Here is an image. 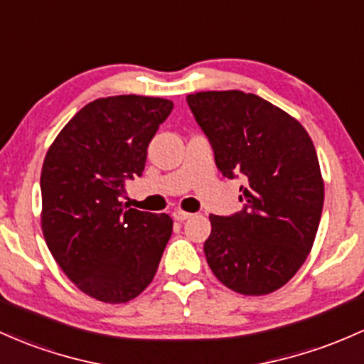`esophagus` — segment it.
Wrapping results in <instances>:
<instances>
[{
	"label": "esophagus",
	"instance_id": "esophagus-1",
	"mask_svg": "<svg viewBox=\"0 0 364 364\" xmlns=\"http://www.w3.org/2000/svg\"><path fill=\"white\" fill-rule=\"evenodd\" d=\"M173 218L176 219V221L183 223V221H186V219H190L191 214L190 213H185V210H174Z\"/></svg>",
	"mask_w": 364,
	"mask_h": 364
}]
</instances>
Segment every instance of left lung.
Here are the masks:
<instances>
[{"instance_id":"8db88e82","label":"left lung","mask_w":364,"mask_h":364,"mask_svg":"<svg viewBox=\"0 0 364 364\" xmlns=\"http://www.w3.org/2000/svg\"><path fill=\"white\" fill-rule=\"evenodd\" d=\"M225 178L242 176L243 209L209 215L207 264L228 289L266 295L282 289L313 249L325 186L316 150L302 124L243 91L186 97Z\"/></svg>"}]
</instances>
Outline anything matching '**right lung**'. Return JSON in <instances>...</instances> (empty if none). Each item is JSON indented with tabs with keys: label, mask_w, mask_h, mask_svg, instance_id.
I'll return each mask as SVG.
<instances>
[{
	"label": "right lung",
	"mask_w": 364,
	"mask_h": 364,
	"mask_svg": "<svg viewBox=\"0 0 364 364\" xmlns=\"http://www.w3.org/2000/svg\"><path fill=\"white\" fill-rule=\"evenodd\" d=\"M173 102L98 98L65 124L41 171L48 249L79 290L109 304L138 297L173 233L167 214L124 209V183L141 176L146 149Z\"/></svg>",
	"instance_id": "right-lung-1"
}]
</instances>
